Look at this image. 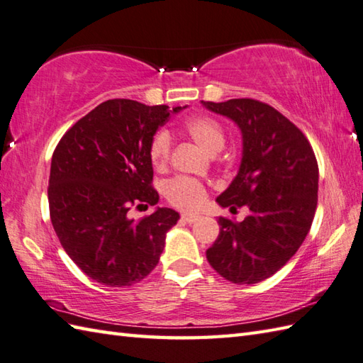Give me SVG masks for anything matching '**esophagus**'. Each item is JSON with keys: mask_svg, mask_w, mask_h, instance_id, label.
<instances>
[{"mask_svg": "<svg viewBox=\"0 0 363 363\" xmlns=\"http://www.w3.org/2000/svg\"><path fill=\"white\" fill-rule=\"evenodd\" d=\"M197 219H199L197 214H192V213H184V214H182V220H184V223H188V224L196 223Z\"/></svg>", "mask_w": 363, "mask_h": 363, "instance_id": "1", "label": "esophagus"}]
</instances>
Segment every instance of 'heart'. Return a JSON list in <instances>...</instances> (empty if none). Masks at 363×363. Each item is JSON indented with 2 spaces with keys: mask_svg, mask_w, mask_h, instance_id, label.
<instances>
[{
  "mask_svg": "<svg viewBox=\"0 0 363 363\" xmlns=\"http://www.w3.org/2000/svg\"><path fill=\"white\" fill-rule=\"evenodd\" d=\"M183 130L202 145L208 153H218L225 145V130L220 122L210 116L191 117L183 125ZM172 153V138L167 130H160L153 135L149 157L155 169H164L169 164ZM166 197L177 208H199L206 199L203 183L189 177H175L166 184Z\"/></svg>",
  "mask_w": 363,
  "mask_h": 363,
  "instance_id": "obj_1",
  "label": "heart"
}]
</instances>
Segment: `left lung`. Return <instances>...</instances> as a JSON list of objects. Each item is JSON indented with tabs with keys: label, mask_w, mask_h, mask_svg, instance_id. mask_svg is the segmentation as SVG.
Listing matches in <instances>:
<instances>
[{
	"label": "left lung",
	"mask_w": 363,
	"mask_h": 363,
	"mask_svg": "<svg viewBox=\"0 0 363 363\" xmlns=\"http://www.w3.org/2000/svg\"><path fill=\"white\" fill-rule=\"evenodd\" d=\"M242 135L238 175L216 201L232 213L246 205L242 223L219 218V235L206 250L213 269L232 284L271 277L299 249L318 202V162L308 139L277 109L254 99L202 101Z\"/></svg>",
	"instance_id": "left-lung-1"
}]
</instances>
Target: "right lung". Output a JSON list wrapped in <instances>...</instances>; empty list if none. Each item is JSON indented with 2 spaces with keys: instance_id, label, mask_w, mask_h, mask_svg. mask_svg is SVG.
Returning <instances> with one entry per match:
<instances>
[{
  "instance_id": "add662e5",
  "label": "right lung",
  "mask_w": 363,
  "mask_h": 363,
  "mask_svg": "<svg viewBox=\"0 0 363 363\" xmlns=\"http://www.w3.org/2000/svg\"><path fill=\"white\" fill-rule=\"evenodd\" d=\"M183 108L106 100L56 145L48 184L51 224L67 255L95 282L131 286L158 264L166 233L180 214L157 208L135 220L128 211L158 203L150 143L171 113Z\"/></svg>"
}]
</instances>
